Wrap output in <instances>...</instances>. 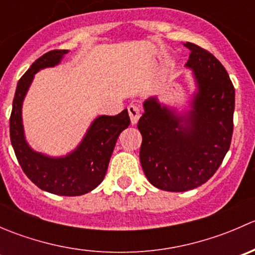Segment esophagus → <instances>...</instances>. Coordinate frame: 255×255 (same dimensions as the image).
I'll return each mask as SVG.
<instances>
[{"instance_id": "1", "label": "esophagus", "mask_w": 255, "mask_h": 255, "mask_svg": "<svg viewBox=\"0 0 255 255\" xmlns=\"http://www.w3.org/2000/svg\"><path fill=\"white\" fill-rule=\"evenodd\" d=\"M128 113H129L130 122H132V125H135L140 117L139 106H138V105H134V104L129 105V106H128Z\"/></svg>"}]
</instances>
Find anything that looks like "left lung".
Masks as SVG:
<instances>
[{
  "mask_svg": "<svg viewBox=\"0 0 255 255\" xmlns=\"http://www.w3.org/2000/svg\"><path fill=\"white\" fill-rule=\"evenodd\" d=\"M184 45L190 50L186 66L199 85L192 110L177 117L151 97L138 121L144 174L151 185L173 192L192 190L212 177L233 133L235 87L225 66L206 49Z\"/></svg>",
  "mask_w": 255,
  "mask_h": 255,
  "instance_id": "left-lung-1",
  "label": "left lung"
}]
</instances>
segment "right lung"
Masks as SVG:
<instances>
[{
    "label": "right lung",
    "instance_id": "obj_1",
    "mask_svg": "<svg viewBox=\"0 0 255 255\" xmlns=\"http://www.w3.org/2000/svg\"><path fill=\"white\" fill-rule=\"evenodd\" d=\"M68 50L55 49L38 58L19 79L9 117V137L14 154L24 174L39 189L61 196H79L99 186L107 173L118 135L128 128L127 110L117 116L96 118L76 150L64 158H49L32 150L24 139L22 102L34 74L54 66Z\"/></svg>",
    "mask_w": 255,
    "mask_h": 255
}]
</instances>
